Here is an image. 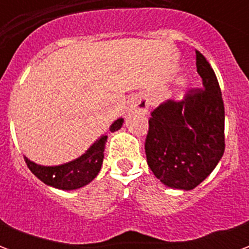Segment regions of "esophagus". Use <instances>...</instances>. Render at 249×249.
I'll return each mask as SVG.
<instances>
[{
  "label": "esophagus",
  "mask_w": 249,
  "mask_h": 249,
  "mask_svg": "<svg viewBox=\"0 0 249 249\" xmlns=\"http://www.w3.org/2000/svg\"><path fill=\"white\" fill-rule=\"evenodd\" d=\"M130 110H136L139 113L146 114L148 113V101L145 97H136L130 101L129 105Z\"/></svg>",
  "instance_id": "obj_1"
}]
</instances>
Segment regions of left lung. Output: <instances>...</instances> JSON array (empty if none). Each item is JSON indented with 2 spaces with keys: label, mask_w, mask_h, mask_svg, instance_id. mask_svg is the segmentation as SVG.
<instances>
[{
  "label": "left lung",
  "mask_w": 249,
  "mask_h": 249,
  "mask_svg": "<svg viewBox=\"0 0 249 249\" xmlns=\"http://www.w3.org/2000/svg\"><path fill=\"white\" fill-rule=\"evenodd\" d=\"M201 89L181 101L167 100L152 112L145 140L148 165L164 185L191 191L203 183L224 153V103L213 69L196 52Z\"/></svg>",
  "instance_id": "left-lung-1"
}]
</instances>
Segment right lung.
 Masks as SVG:
<instances>
[{"label": "right lung", "instance_id": "right-lung-1", "mask_svg": "<svg viewBox=\"0 0 249 249\" xmlns=\"http://www.w3.org/2000/svg\"><path fill=\"white\" fill-rule=\"evenodd\" d=\"M123 123H124V119L116 120L109 128L110 132L119 130L123 126ZM107 139H108L107 135L101 136L98 140L93 142L84 155L61 165L45 167V165L36 164L26 156H25V161L36 178H40L46 185L62 189V191L78 189L90 183L100 172L101 165H103Z\"/></svg>", "mask_w": 249, "mask_h": 249}]
</instances>
